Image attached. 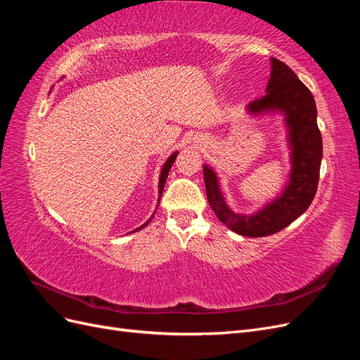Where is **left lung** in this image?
<instances>
[{"mask_svg": "<svg viewBox=\"0 0 360 360\" xmlns=\"http://www.w3.org/2000/svg\"><path fill=\"white\" fill-rule=\"evenodd\" d=\"M271 72L266 94L250 102L246 112L263 115L281 112L288 129L291 172L285 189L274 201L252 214L234 213L226 205L216 172L204 165L207 200L219 221L246 237H266L284 230L308 210L320 179L323 141L317 126V108L312 93L285 63L270 58Z\"/></svg>", "mask_w": 360, "mask_h": 360, "instance_id": "left-lung-1", "label": "left lung"}]
</instances>
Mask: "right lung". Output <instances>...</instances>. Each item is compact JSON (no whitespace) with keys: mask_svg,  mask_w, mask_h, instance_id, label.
Listing matches in <instances>:
<instances>
[{"mask_svg":"<svg viewBox=\"0 0 360 360\" xmlns=\"http://www.w3.org/2000/svg\"><path fill=\"white\" fill-rule=\"evenodd\" d=\"M177 155H179V151H176V153H172V155H171V156L167 159V162L163 163V167H162V171H160V177H159V200H158V205H159V201H160V197H162L163 186H165V181H167V177H168V172H169V169H171V167H172L174 160H176ZM155 213H156V212H155ZM155 213L151 214V217H150V219H148L146 224H143V225H141L139 228H136V230H134L132 233H136V231H139V230H143V228H146V226L150 224V221L153 219Z\"/></svg>","mask_w":360,"mask_h":360,"instance_id":"add662e5","label":"right lung"}]
</instances>
